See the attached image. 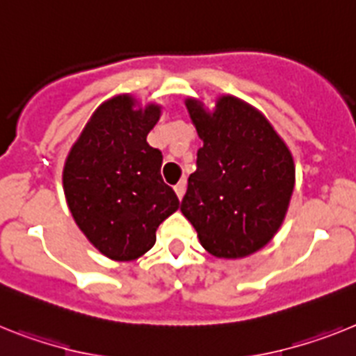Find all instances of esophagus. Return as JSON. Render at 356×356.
<instances>
[{"mask_svg": "<svg viewBox=\"0 0 356 356\" xmlns=\"http://www.w3.org/2000/svg\"><path fill=\"white\" fill-rule=\"evenodd\" d=\"M173 190H175V193H177V197L179 199H183V195H184V192H186V181H179L177 184H175V188H173Z\"/></svg>", "mask_w": 356, "mask_h": 356, "instance_id": "esophagus-1", "label": "esophagus"}]
</instances>
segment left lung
<instances>
[{"label": "left lung", "instance_id": "obj_1", "mask_svg": "<svg viewBox=\"0 0 356 356\" xmlns=\"http://www.w3.org/2000/svg\"><path fill=\"white\" fill-rule=\"evenodd\" d=\"M186 106L204 145L181 211L211 255H250L284 220L295 186L293 157L264 115L243 101L220 97L213 113L193 99Z\"/></svg>", "mask_w": 356, "mask_h": 356}]
</instances>
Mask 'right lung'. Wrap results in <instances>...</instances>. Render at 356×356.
<instances>
[{"label":"right lung","instance_id":"obj_1","mask_svg":"<svg viewBox=\"0 0 356 356\" xmlns=\"http://www.w3.org/2000/svg\"><path fill=\"white\" fill-rule=\"evenodd\" d=\"M159 106L134 110L119 95L95 110L68 154L63 186L77 226L103 255L134 261L155 244V229L179 208L161 177L163 154L146 143Z\"/></svg>","mask_w":356,"mask_h":356}]
</instances>
